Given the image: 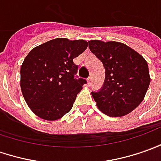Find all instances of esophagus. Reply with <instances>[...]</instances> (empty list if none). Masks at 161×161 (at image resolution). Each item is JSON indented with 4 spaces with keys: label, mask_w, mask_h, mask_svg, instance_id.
Returning <instances> with one entry per match:
<instances>
[{
    "label": "esophagus",
    "mask_w": 161,
    "mask_h": 161,
    "mask_svg": "<svg viewBox=\"0 0 161 161\" xmlns=\"http://www.w3.org/2000/svg\"><path fill=\"white\" fill-rule=\"evenodd\" d=\"M91 82H92V76H90L89 77L87 78V83H88V85H90Z\"/></svg>",
    "instance_id": "esophagus-1"
}]
</instances>
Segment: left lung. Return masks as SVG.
<instances>
[{
  "instance_id": "8db88e82",
  "label": "left lung",
  "mask_w": 161,
  "mask_h": 161,
  "mask_svg": "<svg viewBox=\"0 0 161 161\" xmlns=\"http://www.w3.org/2000/svg\"><path fill=\"white\" fill-rule=\"evenodd\" d=\"M91 52L105 68L102 87L92 94L99 109L112 117L123 116L143 101L150 85L148 64L144 57L125 44L88 41Z\"/></svg>"
}]
</instances>
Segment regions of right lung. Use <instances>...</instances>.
<instances>
[{"label":"right lung","instance_id":"add662e5","mask_svg":"<svg viewBox=\"0 0 161 161\" xmlns=\"http://www.w3.org/2000/svg\"><path fill=\"white\" fill-rule=\"evenodd\" d=\"M88 47L84 39L49 40L27 54L21 66V90L26 103L39 117L54 121L71 110L86 80L76 76L73 59Z\"/></svg>","mask_w":161,"mask_h":161}]
</instances>
